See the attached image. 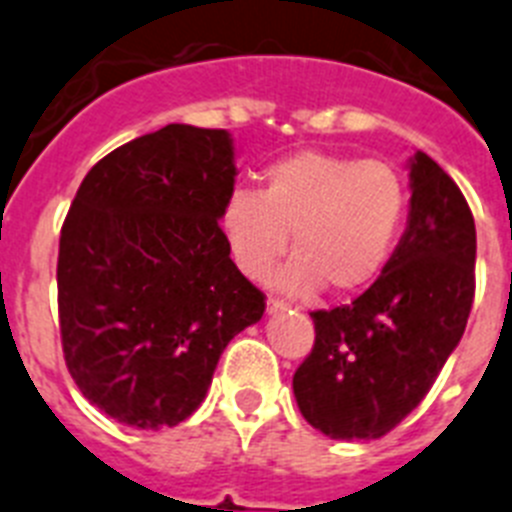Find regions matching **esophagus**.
Listing matches in <instances>:
<instances>
[{"instance_id":"esophagus-1","label":"esophagus","mask_w":512,"mask_h":512,"mask_svg":"<svg viewBox=\"0 0 512 512\" xmlns=\"http://www.w3.org/2000/svg\"><path fill=\"white\" fill-rule=\"evenodd\" d=\"M283 309H289V302H283V299H278V296H268V312H270V315L283 312Z\"/></svg>"}]
</instances>
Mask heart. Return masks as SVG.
<instances>
[{"mask_svg": "<svg viewBox=\"0 0 512 512\" xmlns=\"http://www.w3.org/2000/svg\"><path fill=\"white\" fill-rule=\"evenodd\" d=\"M406 205V184L390 163L299 150L270 163L260 192H231L221 229L252 281L270 278L291 234L296 257L278 276L283 289L309 296L325 283L333 294H354L388 263Z\"/></svg>", "mask_w": 512, "mask_h": 512, "instance_id": "heart-1", "label": "heart"}]
</instances>
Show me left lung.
<instances>
[{
    "mask_svg": "<svg viewBox=\"0 0 512 512\" xmlns=\"http://www.w3.org/2000/svg\"><path fill=\"white\" fill-rule=\"evenodd\" d=\"M409 226L351 304L312 312L315 346L294 372L299 411L333 440H377L422 403L474 304L476 226L458 184L411 158Z\"/></svg>",
    "mask_w": 512,
    "mask_h": 512,
    "instance_id": "left-lung-1",
    "label": "left lung"
}]
</instances>
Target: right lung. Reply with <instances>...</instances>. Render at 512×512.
Here are the masks:
<instances>
[{"instance_id":"right-lung-1","label":"right lung","mask_w":512,"mask_h":512,"mask_svg":"<svg viewBox=\"0 0 512 512\" xmlns=\"http://www.w3.org/2000/svg\"><path fill=\"white\" fill-rule=\"evenodd\" d=\"M226 130L166 124L88 171L59 236L64 362L96 409L137 429L197 411L223 349L265 312L218 218L234 192Z\"/></svg>"}]
</instances>
